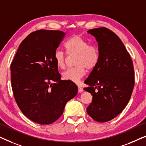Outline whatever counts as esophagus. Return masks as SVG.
<instances>
[{"label": "esophagus", "instance_id": "1", "mask_svg": "<svg viewBox=\"0 0 146 146\" xmlns=\"http://www.w3.org/2000/svg\"><path fill=\"white\" fill-rule=\"evenodd\" d=\"M83 91H84V90H83L82 88H81V87H78V92L81 93V92H82Z\"/></svg>", "mask_w": 146, "mask_h": 146}]
</instances>
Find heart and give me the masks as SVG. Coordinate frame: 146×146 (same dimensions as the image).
<instances>
[{
  "label": "heart",
  "instance_id": "heart-1",
  "mask_svg": "<svg viewBox=\"0 0 146 146\" xmlns=\"http://www.w3.org/2000/svg\"><path fill=\"white\" fill-rule=\"evenodd\" d=\"M65 48L70 54L77 55L76 60V67L70 68L62 74L64 79L74 83H78L86 74V68L92 70L99 62L100 54L98 50L94 46H90L87 41L80 36L71 37L65 43ZM55 62L60 68L66 66V56L63 51L56 50L54 55Z\"/></svg>",
  "mask_w": 146,
  "mask_h": 146
}]
</instances>
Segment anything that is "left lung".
Listing matches in <instances>:
<instances>
[{
	"instance_id": "1",
	"label": "left lung",
	"mask_w": 146,
	"mask_h": 146,
	"mask_svg": "<svg viewBox=\"0 0 146 146\" xmlns=\"http://www.w3.org/2000/svg\"><path fill=\"white\" fill-rule=\"evenodd\" d=\"M87 33L96 40L99 62L84 81V90L92 96L87 113L99 122L118 115L130 99L134 86V70L130 56L119 38L105 27Z\"/></svg>"
}]
</instances>
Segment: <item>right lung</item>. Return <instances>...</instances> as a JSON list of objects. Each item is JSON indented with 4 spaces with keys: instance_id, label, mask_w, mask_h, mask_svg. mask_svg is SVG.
Returning <instances> with one entry per match:
<instances>
[{
    "instance_id": "obj_1",
    "label": "right lung",
    "mask_w": 146,
    "mask_h": 146,
    "mask_svg": "<svg viewBox=\"0 0 146 146\" xmlns=\"http://www.w3.org/2000/svg\"><path fill=\"white\" fill-rule=\"evenodd\" d=\"M65 35L60 31L33 32L21 43L11 63L12 88L17 105L24 115L40 124L57 120L66 104L78 93L74 83L61 80L54 58Z\"/></svg>"
}]
</instances>
